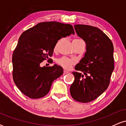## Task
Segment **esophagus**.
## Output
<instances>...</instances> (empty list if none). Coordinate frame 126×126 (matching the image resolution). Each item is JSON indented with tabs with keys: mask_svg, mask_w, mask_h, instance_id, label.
Instances as JSON below:
<instances>
[{
	"mask_svg": "<svg viewBox=\"0 0 126 126\" xmlns=\"http://www.w3.org/2000/svg\"><path fill=\"white\" fill-rule=\"evenodd\" d=\"M69 73V72L68 71H67V70H64V75H65V74H67V73Z\"/></svg>",
	"mask_w": 126,
	"mask_h": 126,
	"instance_id": "34e87169",
	"label": "esophagus"
}]
</instances>
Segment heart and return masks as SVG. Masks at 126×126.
Wrapping results in <instances>:
<instances>
[{
    "instance_id": "obj_1",
    "label": "heart",
    "mask_w": 126,
    "mask_h": 126,
    "mask_svg": "<svg viewBox=\"0 0 126 126\" xmlns=\"http://www.w3.org/2000/svg\"><path fill=\"white\" fill-rule=\"evenodd\" d=\"M57 44L55 46V49L57 48ZM57 62L60 66H61L62 67L64 68V69H69L70 68H71L72 65L76 63V61H75L74 59H69L66 57H63L59 59Z\"/></svg>"
}]
</instances>
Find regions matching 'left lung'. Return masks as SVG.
Here are the masks:
<instances>
[{"instance_id": "left-lung-1", "label": "left lung", "mask_w": 126, "mask_h": 126, "mask_svg": "<svg viewBox=\"0 0 126 126\" xmlns=\"http://www.w3.org/2000/svg\"><path fill=\"white\" fill-rule=\"evenodd\" d=\"M74 28L86 43V51L75 66L78 72H72L75 80L70 92L75 100L86 103L94 100L107 89L114 69V47L108 36L96 27L75 25Z\"/></svg>"}]
</instances>
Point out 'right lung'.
<instances>
[{
  "instance_id": "1",
  "label": "right lung",
  "mask_w": 126,
  "mask_h": 126,
  "mask_svg": "<svg viewBox=\"0 0 126 126\" xmlns=\"http://www.w3.org/2000/svg\"><path fill=\"white\" fill-rule=\"evenodd\" d=\"M71 34H75L72 25L55 21L40 22L21 34L12 55L13 79L24 95L37 99L48 93L63 68L41 67L40 63L52 56L60 39Z\"/></svg>"
}]
</instances>
